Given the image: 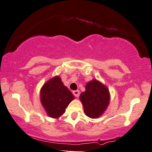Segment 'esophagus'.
<instances>
[{"mask_svg": "<svg viewBox=\"0 0 152 152\" xmlns=\"http://www.w3.org/2000/svg\"><path fill=\"white\" fill-rule=\"evenodd\" d=\"M73 94H74V96H76V97H78L80 95V91L79 90H74V91H73Z\"/></svg>", "mask_w": 152, "mask_h": 152, "instance_id": "1", "label": "esophagus"}]
</instances>
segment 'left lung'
<instances>
[{
  "instance_id": "left-lung-1",
  "label": "left lung",
  "mask_w": 152,
  "mask_h": 152,
  "mask_svg": "<svg viewBox=\"0 0 152 152\" xmlns=\"http://www.w3.org/2000/svg\"><path fill=\"white\" fill-rule=\"evenodd\" d=\"M80 99L85 114L90 118H96L103 114L108 106L109 90L100 82L93 80L88 83L86 91L80 94Z\"/></svg>"
}]
</instances>
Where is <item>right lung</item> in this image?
<instances>
[{
    "mask_svg": "<svg viewBox=\"0 0 152 152\" xmlns=\"http://www.w3.org/2000/svg\"><path fill=\"white\" fill-rule=\"evenodd\" d=\"M74 99L69 90L56 76L44 84L41 90V101L49 116L58 118Z\"/></svg>",
    "mask_w": 152,
    "mask_h": 152,
    "instance_id": "add662e5",
    "label": "right lung"
}]
</instances>
